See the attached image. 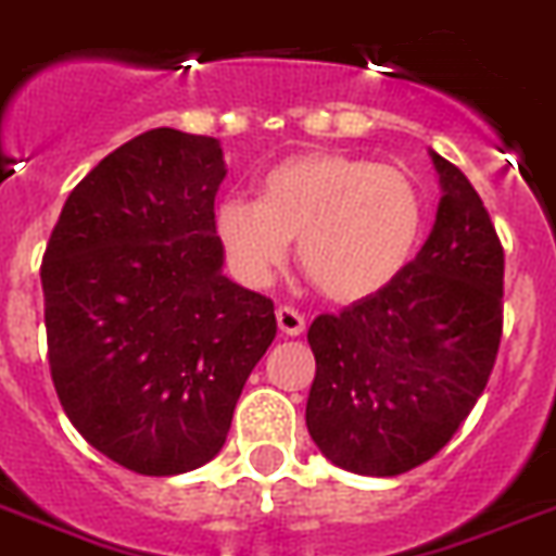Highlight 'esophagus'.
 I'll use <instances>...</instances> for the list:
<instances>
[{
  "instance_id": "esophagus-1",
  "label": "esophagus",
  "mask_w": 556,
  "mask_h": 556,
  "mask_svg": "<svg viewBox=\"0 0 556 556\" xmlns=\"http://www.w3.org/2000/svg\"><path fill=\"white\" fill-rule=\"evenodd\" d=\"M275 317H278V329H281V334L301 337L303 331H306V320H303L301 312H295L292 306H281V309L275 312Z\"/></svg>"
}]
</instances>
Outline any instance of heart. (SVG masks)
Listing matches in <instances>:
<instances>
[{"instance_id": "obj_1", "label": "heart", "mask_w": 556, "mask_h": 556, "mask_svg": "<svg viewBox=\"0 0 556 556\" xmlns=\"http://www.w3.org/2000/svg\"><path fill=\"white\" fill-rule=\"evenodd\" d=\"M427 205L405 170L340 151L292 154L258 179V197H227L213 230L232 275L264 289L283 267L289 241L298 264L331 303L357 306L400 281L425 239Z\"/></svg>"}]
</instances>
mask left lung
<instances>
[{
  "instance_id": "1",
  "label": "left lung",
  "mask_w": 556,
  "mask_h": 556,
  "mask_svg": "<svg viewBox=\"0 0 556 556\" xmlns=\"http://www.w3.org/2000/svg\"><path fill=\"white\" fill-rule=\"evenodd\" d=\"M435 225L400 281L309 326L306 427L357 476L393 478L433 458L486 388L504 329V247L462 170L430 149Z\"/></svg>"
}]
</instances>
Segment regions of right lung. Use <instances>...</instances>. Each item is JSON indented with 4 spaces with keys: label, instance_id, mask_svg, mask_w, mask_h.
Segmentation results:
<instances>
[{
    "label": "right lung",
    "instance_id": "add662e5",
    "mask_svg": "<svg viewBox=\"0 0 556 556\" xmlns=\"http://www.w3.org/2000/svg\"><path fill=\"white\" fill-rule=\"evenodd\" d=\"M216 137L151 129L66 197L41 264L50 374L66 419L140 476L216 458L275 340L273 301L230 281Z\"/></svg>",
    "mask_w": 556,
    "mask_h": 556
}]
</instances>
